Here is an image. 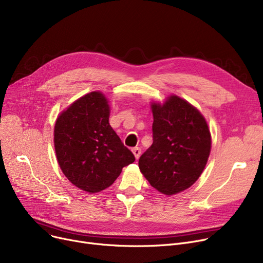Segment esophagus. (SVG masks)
<instances>
[{"mask_svg": "<svg viewBox=\"0 0 263 263\" xmlns=\"http://www.w3.org/2000/svg\"><path fill=\"white\" fill-rule=\"evenodd\" d=\"M132 153H133V155H134L135 159L137 160V159L140 158V156H141L142 150H141V148H140V147H134V148L132 149Z\"/></svg>", "mask_w": 263, "mask_h": 263, "instance_id": "obj_1", "label": "esophagus"}]
</instances>
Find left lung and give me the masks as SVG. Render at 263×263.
Listing matches in <instances>:
<instances>
[{
  "mask_svg": "<svg viewBox=\"0 0 263 263\" xmlns=\"http://www.w3.org/2000/svg\"><path fill=\"white\" fill-rule=\"evenodd\" d=\"M154 143L139 160L151 186L174 195L201 175L211 150V134L203 116L187 101L171 96L163 104H151Z\"/></svg>",
  "mask_w": 263,
  "mask_h": 263,
  "instance_id": "left-lung-1",
  "label": "left lung"
}]
</instances>
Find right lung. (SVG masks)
<instances>
[{
	"label": "right lung",
	"mask_w": 263,
	"mask_h": 263,
	"mask_svg": "<svg viewBox=\"0 0 263 263\" xmlns=\"http://www.w3.org/2000/svg\"><path fill=\"white\" fill-rule=\"evenodd\" d=\"M104 95L91 91L59 116L54 147L60 167L77 187L97 193L112 185L122 168L135 161L109 126Z\"/></svg>",
	"instance_id": "obj_1"
}]
</instances>
